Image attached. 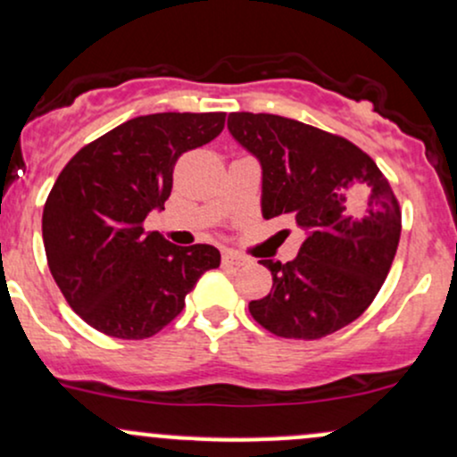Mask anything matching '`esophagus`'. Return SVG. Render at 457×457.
I'll return each mask as SVG.
<instances>
[{"mask_svg": "<svg viewBox=\"0 0 457 457\" xmlns=\"http://www.w3.org/2000/svg\"><path fill=\"white\" fill-rule=\"evenodd\" d=\"M223 264H228V267H245V264H249V258H245V255H240L237 252H223Z\"/></svg>", "mask_w": 457, "mask_h": 457, "instance_id": "esophagus-1", "label": "esophagus"}]
</instances>
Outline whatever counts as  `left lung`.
Here are the masks:
<instances>
[{
	"instance_id": "1",
	"label": "left lung",
	"mask_w": 457,
	"mask_h": 457,
	"mask_svg": "<svg viewBox=\"0 0 457 457\" xmlns=\"http://www.w3.org/2000/svg\"><path fill=\"white\" fill-rule=\"evenodd\" d=\"M228 129L262 169V217L290 214L305 232L295 260H262L273 288L249 312L282 338L338 332L369 308L397 253L401 212L388 179L347 138L295 119L232 112Z\"/></svg>"
}]
</instances>
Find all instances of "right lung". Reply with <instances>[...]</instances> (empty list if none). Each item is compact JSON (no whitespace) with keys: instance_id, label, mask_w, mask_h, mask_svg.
Masks as SVG:
<instances>
[{"instance_id":"1","label":"right lung","mask_w":457,"mask_h":457,"mask_svg":"<svg viewBox=\"0 0 457 457\" xmlns=\"http://www.w3.org/2000/svg\"><path fill=\"white\" fill-rule=\"evenodd\" d=\"M225 112L129 119L79 149L43 208L47 264L64 299L90 328L149 338L182 312L199 278L220 264L212 245L169 243L143 220L171 195L184 152L220 134Z\"/></svg>"}]
</instances>
